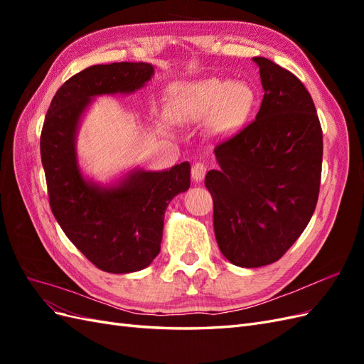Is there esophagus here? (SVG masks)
<instances>
[{
  "mask_svg": "<svg viewBox=\"0 0 364 364\" xmlns=\"http://www.w3.org/2000/svg\"><path fill=\"white\" fill-rule=\"evenodd\" d=\"M206 170H208L206 164H203V162H196V164L193 165V168H191L193 181H194V182H202L203 178H205V174H206Z\"/></svg>",
  "mask_w": 364,
  "mask_h": 364,
  "instance_id": "obj_1",
  "label": "esophagus"
}]
</instances>
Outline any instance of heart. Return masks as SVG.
Here are the masks:
<instances>
[{"mask_svg":"<svg viewBox=\"0 0 364 364\" xmlns=\"http://www.w3.org/2000/svg\"><path fill=\"white\" fill-rule=\"evenodd\" d=\"M257 102L258 94L250 83L211 77L179 85L167 109L176 123L197 124L208 119L209 134L226 138L247 123Z\"/></svg>","mask_w":364,"mask_h":364,"instance_id":"obj_1","label":"heart"}]
</instances>
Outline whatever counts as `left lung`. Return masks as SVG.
Listing matches in <instances>:
<instances>
[{"mask_svg":"<svg viewBox=\"0 0 364 364\" xmlns=\"http://www.w3.org/2000/svg\"><path fill=\"white\" fill-rule=\"evenodd\" d=\"M255 121L215 147L218 170L205 185L214 200V232L238 267L278 261L304 232L317 205L323 136L313 98L290 71L266 58Z\"/></svg>","mask_w":364,"mask_h":364,"instance_id":"obj_1","label":"left lung"}]
</instances>
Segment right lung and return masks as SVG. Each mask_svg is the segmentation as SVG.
Wrapping results in <instances>:
<instances>
[{"instance_id":"obj_1","label":"right lung","mask_w":364,"mask_h":364,"mask_svg":"<svg viewBox=\"0 0 364 364\" xmlns=\"http://www.w3.org/2000/svg\"><path fill=\"white\" fill-rule=\"evenodd\" d=\"M153 74L155 67L142 62L92 65L59 87L42 127L41 158L51 211L73 245L109 273L138 272L158 257L165 209L190 188L191 165L135 167L102 183L83 173L77 134L95 97L130 95Z\"/></svg>"}]
</instances>
